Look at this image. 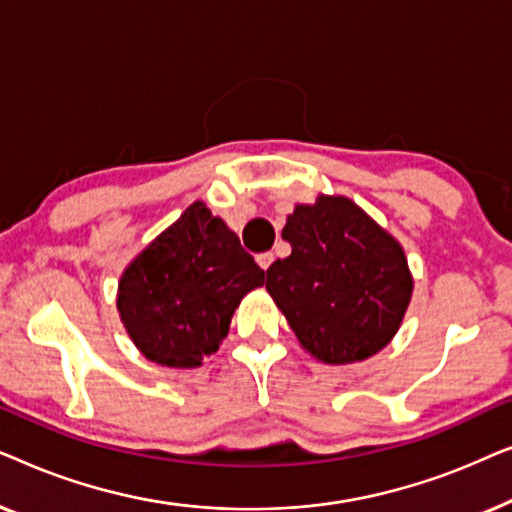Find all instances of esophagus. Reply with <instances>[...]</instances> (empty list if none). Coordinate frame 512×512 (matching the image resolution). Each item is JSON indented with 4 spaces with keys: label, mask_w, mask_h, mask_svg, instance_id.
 I'll return each instance as SVG.
<instances>
[{
    "label": "esophagus",
    "mask_w": 512,
    "mask_h": 512,
    "mask_svg": "<svg viewBox=\"0 0 512 512\" xmlns=\"http://www.w3.org/2000/svg\"><path fill=\"white\" fill-rule=\"evenodd\" d=\"M272 261H275V254H272V251H265V254H258L256 256V263L261 265L263 270H268L270 265H272Z\"/></svg>",
    "instance_id": "esophagus-1"
}]
</instances>
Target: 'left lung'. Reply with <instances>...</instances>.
<instances>
[{"instance_id": "obj_1", "label": "left lung", "mask_w": 512, "mask_h": 512, "mask_svg": "<svg viewBox=\"0 0 512 512\" xmlns=\"http://www.w3.org/2000/svg\"><path fill=\"white\" fill-rule=\"evenodd\" d=\"M282 237L291 256L270 265L265 289L303 349L342 366L387 347L412 296L401 244L342 195L296 205Z\"/></svg>"}]
</instances>
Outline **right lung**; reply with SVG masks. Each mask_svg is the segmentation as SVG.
<instances>
[{
    "label": "right lung",
    "instance_id": "right-lung-1",
    "mask_svg": "<svg viewBox=\"0 0 512 512\" xmlns=\"http://www.w3.org/2000/svg\"><path fill=\"white\" fill-rule=\"evenodd\" d=\"M263 277L240 237L193 202L125 268L118 314L146 359L195 368L219 349L235 307Z\"/></svg>",
    "mask_w": 512,
    "mask_h": 512
}]
</instances>
